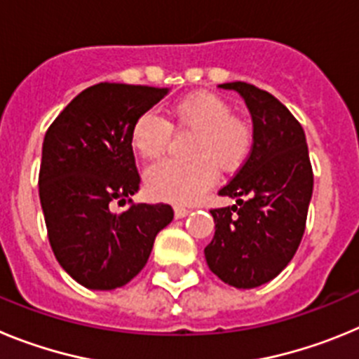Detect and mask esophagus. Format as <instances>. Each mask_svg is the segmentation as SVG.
Instances as JSON below:
<instances>
[{
	"mask_svg": "<svg viewBox=\"0 0 359 359\" xmlns=\"http://www.w3.org/2000/svg\"><path fill=\"white\" fill-rule=\"evenodd\" d=\"M189 208L183 207V205H174V215H176L177 219L185 217V215H189Z\"/></svg>",
	"mask_w": 359,
	"mask_h": 359,
	"instance_id": "1",
	"label": "esophagus"
}]
</instances>
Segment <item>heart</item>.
Wrapping results in <instances>:
<instances>
[{
    "mask_svg": "<svg viewBox=\"0 0 359 359\" xmlns=\"http://www.w3.org/2000/svg\"><path fill=\"white\" fill-rule=\"evenodd\" d=\"M172 126L194 131L192 160H165L147 174V189L154 198L192 203L215 182L217 169L230 174L248 160L255 142L250 120L231 113L228 100L214 93H192L177 100L169 111ZM161 115L145 111L136 118L131 144L142 158L160 160L169 147L172 128Z\"/></svg>",
    "mask_w": 359,
    "mask_h": 359,
    "instance_id": "1",
    "label": "heart"
}]
</instances>
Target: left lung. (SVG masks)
Masks as SVG:
<instances>
[{
  "instance_id": "1",
  "label": "left lung",
  "mask_w": 359,
  "mask_h": 359,
  "mask_svg": "<svg viewBox=\"0 0 359 359\" xmlns=\"http://www.w3.org/2000/svg\"><path fill=\"white\" fill-rule=\"evenodd\" d=\"M248 106L255 142L248 160L219 190L236 198L212 208L215 223L205 259L212 273L237 290L277 277L297 253L313 196V167L306 135L284 104L248 82H226Z\"/></svg>"
}]
</instances>
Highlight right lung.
<instances>
[{
	"instance_id": "obj_1",
	"label": "right lung",
	"mask_w": 359,
	"mask_h": 359,
	"mask_svg": "<svg viewBox=\"0 0 359 359\" xmlns=\"http://www.w3.org/2000/svg\"><path fill=\"white\" fill-rule=\"evenodd\" d=\"M167 91L116 82L90 86L44 135L39 199L50 246L66 273L88 290L126 286L174 217L170 205L131 199L140 187L133 126ZM126 201L128 210L115 215L112 205Z\"/></svg>"
}]
</instances>
